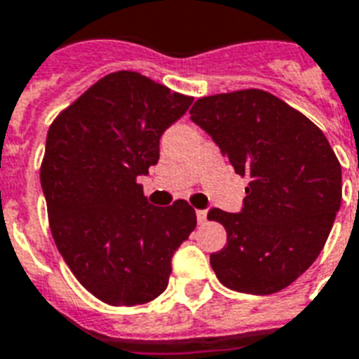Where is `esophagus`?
<instances>
[{"label":"esophagus","instance_id":"obj_1","mask_svg":"<svg viewBox=\"0 0 359 359\" xmlns=\"http://www.w3.org/2000/svg\"><path fill=\"white\" fill-rule=\"evenodd\" d=\"M196 216L199 224H205V222H207V210H197Z\"/></svg>","mask_w":359,"mask_h":359}]
</instances>
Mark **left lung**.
<instances>
[{
	"instance_id": "left-lung-1",
	"label": "left lung",
	"mask_w": 359,
	"mask_h": 359,
	"mask_svg": "<svg viewBox=\"0 0 359 359\" xmlns=\"http://www.w3.org/2000/svg\"><path fill=\"white\" fill-rule=\"evenodd\" d=\"M190 115L250 179L240 212L208 210L227 231L210 255L216 278L245 294L289 287L323 251L341 207V163L326 135L261 89L199 98Z\"/></svg>"
}]
</instances>
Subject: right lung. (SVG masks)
I'll return each mask as SVG.
<instances>
[{
    "label": "right lung",
    "mask_w": 359,
    "mask_h": 359,
    "mask_svg": "<svg viewBox=\"0 0 359 359\" xmlns=\"http://www.w3.org/2000/svg\"><path fill=\"white\" fill-rule=\"evenodd\" d=\"M194 98L147 76H104L53 121L41 165L48 219L76 279L109 306H140L168 287L171 259L196 229L179 199L152 207L137 177Z\"/></svg>",
    "instance_id": "1"
}]
</instances>
